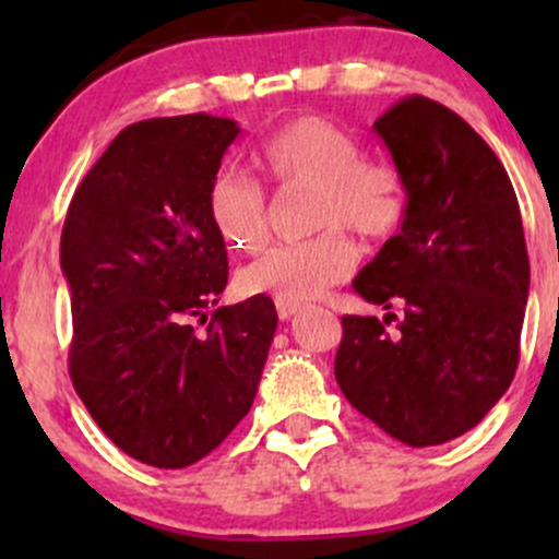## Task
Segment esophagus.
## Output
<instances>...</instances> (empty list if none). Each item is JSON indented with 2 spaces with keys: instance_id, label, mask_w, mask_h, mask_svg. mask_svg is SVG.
I'll use <instances>...</instances> for the list:
<instances>
[{
  "instance_id": "1",
  "label": "esophagus",
  "mask_w": 559,
  "mask_h": 559,
  "mask_svg": "<svg viewBox=\"0 0 559 559\" xmlns=\"http://www.w3.org/2000/svg\"><path fill=\"white\" fill-rule=\"evenodd\" d=\"M301 310V305H294V301H284V299H275V312H278L281 320H288L292 316H297Z\"/></svg>"
}]
</instances>
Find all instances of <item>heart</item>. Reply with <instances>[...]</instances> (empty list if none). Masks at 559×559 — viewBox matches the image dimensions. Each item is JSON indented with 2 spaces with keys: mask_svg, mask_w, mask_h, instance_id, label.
Returning <instances> with one entry per match:
<instances>
[{
  "mask_svg": "<svg viewBox=\"0 0 559 559\" xmlns=\"http://www.w3.org/2000/svg\"><path fill=\"white\" fill-rule=\"evenodd\" d=\"M254 163L278 189H312V239L267 249L239 273L249 297L310 301L344 281L357 262L342 228L368 241H386L407 217L404 173L386 159L365 157L362 141L325 115H299L275 128L254 150ZM210 226L236 252H258L267 241V197L252 178L221 170L204 197Z\"/></svg>",
  "mask_w": 559,
  "mask_h": 559,
  "instance_id": "b5f03b06",
  "label": "heart"
}]
</instances>
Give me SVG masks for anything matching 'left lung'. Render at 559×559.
Instances as JSON below:
<instances>
[{
	"instance_id": "8db88e82",
	"label": "left lung",
	"mask_w": 559,
	"mask_h": 559,
	"mask_svg": "<svg viewBox=\"0 0 559 559\" xmlns=\"http://www.w3.org/2000/svg\"><path fill=\"white\" fill-rule=\"evenodd\" d=\"M373 128L404 173L407 217L352 284L391 312L342 318L333 373L378 428L436 447L515 378L531 284L521 207L491 146L439 102L404 96Z\"/></svg>"
}]
</instances>
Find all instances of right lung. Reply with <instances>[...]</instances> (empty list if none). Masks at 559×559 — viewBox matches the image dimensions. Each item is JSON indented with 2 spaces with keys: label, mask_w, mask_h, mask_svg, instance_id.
<instances>
[{
  "label": "right lung",
  "mask_w": 559,
  "mask_h": 559,
  "mask_svg": "<svg viewBox=\"0 0 559 559\" xmlns=\"http://www.w3.org/2000/svg\"><path fill=\"white\" fill-rule=\"evenodd\" d=\"M236 136L234 120L207 112L123 128L62 226L73 386L115 447L165 471L194 465L239 426L278 325L271 297L207 318L228 254L204 197Z\"/></svg>",
  "instance_id": "obj_1"
}]
</instances>
